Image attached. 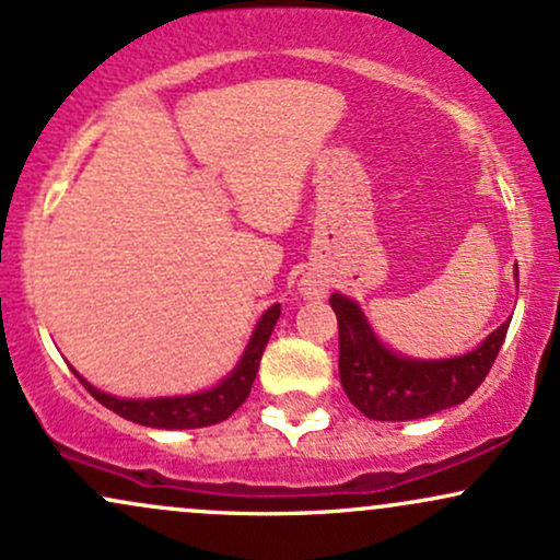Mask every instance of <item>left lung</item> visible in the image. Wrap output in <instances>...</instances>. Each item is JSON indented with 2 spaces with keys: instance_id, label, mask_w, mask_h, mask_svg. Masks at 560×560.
<instances>
[{
  "instance_id": "left-lung-1",
  "label": "left lung",
  "mask_w": 560,
  "mask_h": 560,
  "mask_svg": "<svg viewBox=\"0 0 560 560\" xmlns=\"http://www.w3.org/2000/svg\"><path fill=\"white\" fill-rule=\"evenodd\" d=\"M339 324V378L350 402L374 421H413L460 405L490 374L508 334L500 324L477 350L450 361H408L384 347L361 307L331 294Z\"/></svg>"
}]
</instances>
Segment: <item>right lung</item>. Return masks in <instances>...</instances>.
I'll list each match as a JSON object with an SVG mask.
<instances>
[{
    "instance_id": "obj_1",
    "label": "right lung",
    "mask_w": 560,
    "mask_h": 560,
    "mask_svg": "<svg viewBox=\"0 0 560 560\" xmlns=\"http://www.w3.org/2000/svg\"><path fill=\"white\" fill-rule=\"evenodd\" d=\"M281 316V305L268 307L266 316L255 326L253 339H249L247 350H244L240 365L234 369V374L223 378L221 384L208 392H199V395H186V397H160V400H120V397L105 395V392L94 389L86 378L79 382L89 389V395L96 402H102L105 408H110L113 413L124 416V419L141 423V427L152 429H199V427H213V423L226 421L240 405L249 397L255 376H258L262 350H266L268 339L276 320Z\"/></svg>"
}]
</instances>
